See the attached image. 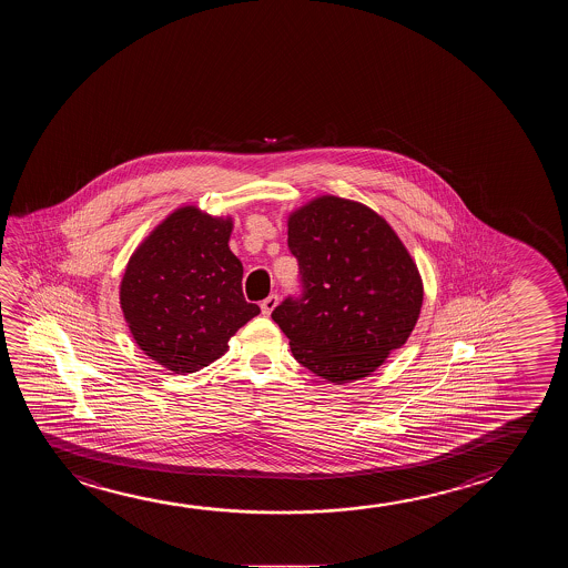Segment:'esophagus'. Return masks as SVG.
<instances>
[{"label":"esophagus","mask_w":568,"mask_h":568,"mask_svg":"<svg viewBox=\"0 0 568 568\" xmlns=\"http://www.w3.org/2000/svg\"><path fill=\"white\" fill-rule=\"evenodd\" d=\"M277 305H280V296L270 295L265 301H262V313L265 314V316H270Z\"/></svg>","instance_id":"obj_1"}]
</instances>
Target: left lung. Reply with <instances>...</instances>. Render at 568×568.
I'll list each match as a JSON object with an SVG mask.
<instances>
[{"instance_id": "left-lung-1", "label": "left lung", "mask_w": 568, "mask_h": 568, "mask_svg": "<svg viewBox=\"0 0 568 568\" xmlns=\"http://www.w3.org/2000/svg\"><path fill=\"white\" fill-rule=\"evenodd\" d=\"M288 250L303 295L272 313L296 362L329 383L367 377L418 322V267L381 214L322 195L288 214Z\"/></svg>"}]
</instances>
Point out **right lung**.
Segmentation results:
<instances>
[{
    "label": "right lung",
    "mask_w": 568,
    "mask_h": 568,
    "mask_svg": "<svg viewBox=\"0 0 568 568\" xmlns=\"http://www.w3.org/2000/svg\"><path fill=\"white\" fill-rule=\"evenodd\" d=\"M231 216L180 206L142 240L121 281L134 342L173 373H195L229 349L260 314L242 293V262L229 247Z\"/></svg>",
    "instance_id": "obj_1"
}]
</instances>
